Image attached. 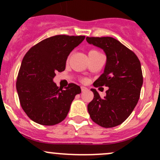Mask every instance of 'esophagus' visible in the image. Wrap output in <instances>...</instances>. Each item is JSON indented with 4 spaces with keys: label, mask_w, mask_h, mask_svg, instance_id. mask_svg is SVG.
<instances>
[{
    "label": "esophagus",
    "mask_w": 160,
    "mask_h": 160,
    "mask_svg": "<svg viewBox=\"0 0 160 160\" xmlns=\"http://www.w3.org/2000/svg\"><path fill=\"white\" fill-rule=\"evenodd\" d=\"M81 90H82V92L87 91V90H88V88H85V87H81Z\"/></svg>",
    "instance_id": "34e87169"
}]
</instances>
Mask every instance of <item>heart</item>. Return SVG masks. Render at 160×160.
I'll use <instances>...</instances> for the list:
<instances>
[{
    "label": "heart",
    "mask_w": 160,
    "mask_h": 160,
    "mask_svg": "<svg viewBox=\"0 0 160 160\" xmlns=\"http://www.w3.org/2000/svg\"><path fill=\"white\" fill-rule=\"evenodd\" d=\"M90 52H97V51H95V50H92V51H90Z\"/></svg>",
    "instance_id": "obj_1"
}]
</instances>
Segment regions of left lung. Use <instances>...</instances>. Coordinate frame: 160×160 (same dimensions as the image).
<instances>
[{"label": "left lung", "instance_id": "1", "mask_svg": "<svg viewBox=\"0 0 160 160\" xmlns=\"http://www.w3.org/2000/svg\"><path fill=\"white\" fill-rule=\"evenodd\" d=\"M90 45L103 49L107 57L104 72L93 87L108 88L104 98L90 89L93 99L88 110L93 122L104 128H112L125 122L138 103L143 83L141 63L136 55L112 37H87Z\"/></svg>", "mask_w": 160, "mask_h": 160}]
</instances>
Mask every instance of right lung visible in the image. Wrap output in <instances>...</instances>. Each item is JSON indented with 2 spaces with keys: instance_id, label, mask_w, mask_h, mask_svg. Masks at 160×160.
<instances>
[{
  "instance_id": "right-lung-1",
  "label": "right lung",
  "mask_w": 160,
  "mask_h": 160,
  "mask_svg": "<svg viewBox=\"0 0 160 160\" xmlns=\"http://www.w3.org/2000/svg\"><path fill=\"white\" fill-rule=\"evenodd\" d=\"M85 36L55 35L28 50L22 59L16 83L21 106L28 118L42 125H54L67 117L72 101L81 89L75 83L67 88L56 86V72L66 69L72 50Z\"/></svg>"
}]
</instances>
